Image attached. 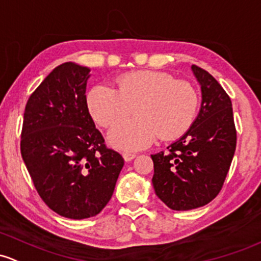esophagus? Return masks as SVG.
I'll return each mask as SVG.
<instances>
[{"label": "esophagus", "instance_id": "34e87169", "mask_svg": "<svg viewBox=\"0 0 261 261\" xmlns=\"http://www.w3.org/2000/svg\"><path fill=\"white\" fill-rule=\"evenodd\" d=\"M135 156H136L135 153H133V152H127V151L122 152V158L125 161H131L133 159H135Z\"/></svg>", "mask_w": 261, "mask_h": 261}]
</instances>
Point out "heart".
I'll return each mask as SVG.
<instances>
[{"label":"heart","mask_w":261,"mask_h":261,"mask_svg":"<svg viewBox=\"0 0 261 261\" xmlns=\"http://www.w3.org/2000/svg\"><path fill=\"white\" fill-rule=\"evenodd\" d=\"M116 90L92 87L87 94V108L94 120L109 127L125 117L130 108L137 117L116 124L110 130L114 146L140 150L158 136L163 140L180 138L193 125L199 109V92L191 82L175 80L171 73L140 70L116 79Z\"/></svg>","instance_id":"b5f03b06"}]
</instances>
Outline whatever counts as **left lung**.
I'll return each mask as SVG.
<instances>
[{
    "label": "left lung",
    "instance_id": "8db88e82",
    "mask_svg": "<svg viewBox=\"0 0 261 261\" xmlns=\"http://www.w3.org/2000/svg\"><path fill=\"white\" fill-rule=\"evenodd\" d=\"M201 86V108L186 134L151 155L156 195L172 210L196 209L220 193L230 169L237 128L231 100L213 76L191 66Z\"/></svg>",
    "mask_w": 261,
    "mask_h": 261
}]
</instances>
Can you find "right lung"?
Listing matches in <instances>:
<instances>
[{"mask_svg": "<svg viewBox=\"0 0 261 261\" xmlns=\"http://www.w3.org/2000/svg\"><path fill=\"white\" fill-rule=\"evenodd\" d=\"M90 68L65 62L26 103L21 155L38 195L64 218L97 215L111 199L123 159L108 149L87 108Z\"/></svg>", "mask_w": 261, "mask_h": 261, "instance_id": "add662e5", "label": "right lung"}]
</instances>
